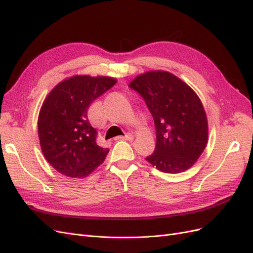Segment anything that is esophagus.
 I'll list each match as a JSON object with an SVG mask.
<instances>
[{"instance_id": "obj_1", "label": "esophagus", "mask_w": 253, "mask_h": 253, "mask_svg": "<svg viewBox=\"0 0 253 253\" xmlns=\"http://www.w3.org/2000/svg\"><path fill=\"white\" fill-rule=\"evenodd\" d=\"M115 139H116V140H120V139H122V140H133L134 136L132 134H126L125 136H117Z\"/></svg>"}]
</instances>
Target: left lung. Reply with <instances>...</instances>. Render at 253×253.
<instances>
[{
    "instance_id": "8db88e82",
    "label": "left lung",
    "mask_w": 253,
    "mask_h": 253,
    "mask_svg": "<svg viewBox=\"0 0 253 253\" xmlns=\"http://www.w3.org/2000/svg\"><path fill=\"white\" fill-rule=\"evenodd\" d=\"M128 86L144 99L154 119L156 148L145 158L157 170L181 173L194 166L208 142V119L200 97L166 71L140 74Z\"/></svg>"
}]
</instances>
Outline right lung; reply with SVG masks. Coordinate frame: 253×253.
<instances>
[{
  "instance_id": "1",
  "label": "right lung",
  "mask_w": 253,
  "mask_h": 253,
  "mask_svg": "<svg viewBox=\"0 0 253 253\" xmlns=\"http://www.w3.org/2000/svg\"><path fill=\"white\" fill-rule=\"evenodd\" d=\"M108 76L75 75L59 82L45 98L38 117V136L45 159L62 175L84 178L102 165L109 149L97 144L90 126V103L116 84Z\"/></svg>"
}]
</instances>
